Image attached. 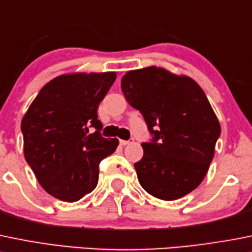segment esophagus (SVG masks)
I'll use <instances>...</instances> for the list:
<instances>
[{"instance_id":"esophagus-1","label":"esophagus","mask_w":252,"mask_h":252,"mask_svg":"<svg viewBox=\"0 0 252 252\" xmlns=\"http://www.w3.org/2000/svg\"><path fill=\"white\" fill-rule=\"evenodd\" d=\"M130 143H133V140H119V144H121V145H123V146H126V145H129V144Z\"/></svg>"}]
</instances>
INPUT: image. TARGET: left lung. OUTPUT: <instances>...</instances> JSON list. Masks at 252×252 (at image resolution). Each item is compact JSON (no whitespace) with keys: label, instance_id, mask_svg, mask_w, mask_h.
Here are the masks:
<instances>
[{"label":"left lung","instance_id":"left-lung-1","mask_svg":"<svg viewBox=\"0 0 252 252\" xmlns=\"http://www.w3.org/2000/svg\"><path fill=\"white\" fill-rule=\"evenodd\" d=\"M122 91L154 135L141 144L143 158L134 163L141 187L163 201L193 191L207 175L220 135L203 90L191 77L149 66L126 72Z\"/></svg>","mask_w":252,"mask_h":252}]
</instances>
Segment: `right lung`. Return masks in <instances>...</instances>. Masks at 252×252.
<instances>
[{"mask_svg":"<svg viewBox=\"0 0 252 252\" xmlns=\"http://www.w3.org/2000/svg\"><path fill=\"white\" fill-rule=\"evenodd\" d=\"M116 72H75L49 81L22 119L24 158L50 196L76 202L98 183L99 162L118 139L102 138L97 109ZM92 126L96 129L89 133Z\"/></svg>","mask_w":252,"mask_h":252,"instance_id":"obj_1","label":"right lung"}]
</instances>
